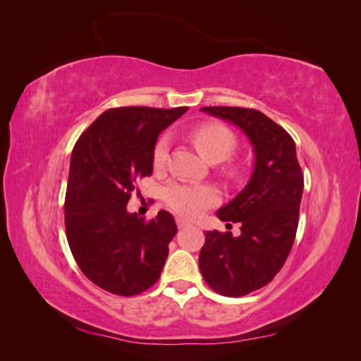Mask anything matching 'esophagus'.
I'll use <instances>...</instances> for the list:
<instances>
[{
  "instance_id": "1",
  "label": "esophagus",
  "mask_w": 361,
  "mask_h": 361,
  "mask_svg": "<svg viewBox=\"0 0 361 361\" xmlns=\"http://www.w3.org/2000/svg\"><path fill=\"white\" fill-rule=\"evenodd\" d=\"M176 224H178V227L180 228V231H182V228H187V227L191 226L187 220H183V218H180V216L176 218Z\"/></svg>"
}]
</instances>
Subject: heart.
<instances>
[{"label":"heart","instance_id":"heart-1","mask_svg":"<svg viewBox=\"0 0 361 361\" xmlns=\"http://www.w3.org/2000/svg\"><path fill=\"white\" fill-rule=\"evenodd\" d=\"M192 140L202 154L207 158H227L236 146L233 133L228 128L218 123H206L192 130ZM170 155V137L162 135L155 145L154 166L162 169ZM164 200L174 212L183 216L195 218L207 207L218 202V192L209 185L195 182H171L164 190Z\"/></svg>","mask_w":361,"mask_h":361}]
</instances>
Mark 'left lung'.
<instances>
[{
	"mask_svg": "<svg viewBox=\"0 0 361 361\" xmlns=\"http://www.w3.org/2000/svg\"><path fill=\"white\" fill-rule=\"evenodd\" d=\"M200 110L236 125L255 150L245 188L216 212L221 221L241 223V235L204 232L199 256L202 276L216 293L244 297L268 285L285 265L297 235L304 176L295 141L264 113L239 106Z\"/></svg>",
	"mask_w": 361,
	"mask_h": 361,
	"instance_id": "1",
	"label": "left lung"
}]
</instances>
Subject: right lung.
Segmentation results:
<instances>
[{
    "label": "right lung",
    "instance_id": "obj_1",
    "mask_svg": "<svg viewBox=\"0 0 361 361\" xmlns=\"http://www.w3.org/2000/svg\"><path fill=\"white\" fill-rule=\"evenodd\" d=\"M188 106L171 110L120 106L106 110L75 143L64 200L72 255L96 286L122 297L158 281L178 227L167 211L146 221L126 204L135 180L154 171L161 130Z\"/></svg>",
    "mask_w": 361,
    "mask_h": 361
}]
</instances>
